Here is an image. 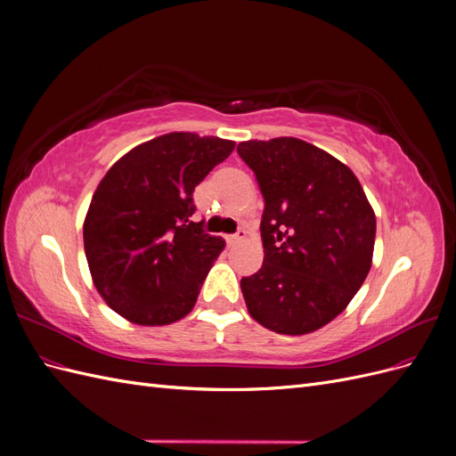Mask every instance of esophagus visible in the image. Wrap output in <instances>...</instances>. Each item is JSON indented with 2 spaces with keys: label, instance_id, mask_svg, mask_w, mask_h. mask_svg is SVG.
Segmentation results:
<instances>
[{
  "label": "esophagus",
  "instance_id": "1",
  "mask_svg": "<svg viewBox=\"0 0 456 456\" xmlns=\"http://www.w3.org/2000/svg\"><path fill=\"white\" fill-rule=\"evenodd\" d=\"M245 236H247V232H245L243 228H240L238 233H233V236H228V238H226V243H228V245H236V243L243 241Z\"/></svg>",
  "mask_w": 456,
  "mask_h": 456
}]
</instances>
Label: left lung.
Here are the masks:
<instances>
[{"label":"left lung","mask_w":456,"mask_h":456,"mask_svg":"<svg viewBox=\"0 0 456 456\" xmlns=\"http://www.w3.org/2000/svg\"><path fill=\"white\" fill-rule=\"evenodd\" d=\"M265 198V262L241 278L247 310L280 335L322 329L350 305L372 262L377 218L342 161L293 136L238 144Z\"/></svg>","instance_id":"left-lung-1"}]
</instances>
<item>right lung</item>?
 <instances>
[{
    "instance_id": "add662e5",
    "label": "right lung",
    "mask_w": 456,
    "mask_h": 456,
    "mask_svg": "<svg viewBox=\"0 0 456 456\" xmlns=\"http://www.w3.org/2000/svg\"><path fill=\"white\" fill-rule=\"evenodd\" d=\"M236 142L167 133L134 146L96 186L84 223L91 278L127 322L156 327L183 320L224 240L194 223L196 186Z\"/></svg>"
}]
</instances>
